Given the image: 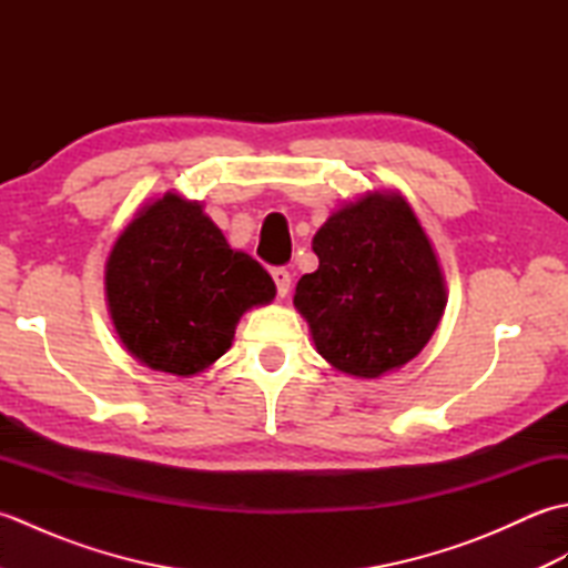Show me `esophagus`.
<instances>
[{
  "label": "esophagus",
  "mask_w": 568,
  "mask_h": 568,
  "mask_svg": "<svg viewBox=\"0 0 568 568\" xmlns=\"http://www.w3.org/2000/svg\"><path fill=\"white\" fill-rule=\"evenodd\" d=\"M271 275H273L275 287H277V295L285 297L287 291H291V273H287V268H273Z\"/></svg>",
  "instance_id": "obj_1"
}]
</instances>
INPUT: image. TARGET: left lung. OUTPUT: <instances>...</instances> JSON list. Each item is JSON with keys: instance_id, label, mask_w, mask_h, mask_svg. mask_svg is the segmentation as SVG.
I'll list each match as a JSON object with an SVG mask.
<instances>
[{"instance_id": "8db88e82", "label": "left lung", "mask_w": 568, "mask_h": 568, "mask_svg": "<svg viewBox=\"0 0 568 568\" xmlns=\"http://www.w3.org/2000/svg\"><path fill=\"white\" fill-rule=\"evenodd\" d=\"M312 248L320 268L297 281L295 307L334 368L378 378L425 348L446 305L444 277L400 195L373 192L346 204Z\"/></svg>"}]
</instances>
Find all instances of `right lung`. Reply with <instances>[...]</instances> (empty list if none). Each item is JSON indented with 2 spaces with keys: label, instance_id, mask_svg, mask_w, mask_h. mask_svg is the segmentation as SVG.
<instances>
[{
  "label": "right lung",
  "instance_id": "1",
  "mask_svg": "<svg viewBox=\"0 0 568 568\" xmlns=\"http://www.w3.org/2000/svg\"><path fill=\"white\" fill-rule=\"evenodd\" d=\"M273 297L268 271L229 248L200 204L173 192L124 229L106 261V300L124 346L175 376L224 356L239 317Z\"/></svg>",
  "mask_w": 568,
  "mask_h": 568
}]
</instances>
